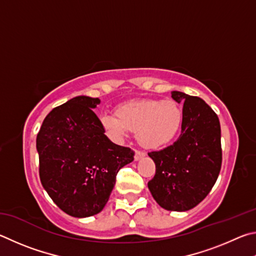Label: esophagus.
Listing matches in <instances>:
<instances>
[{"mask_svg":"<svg viewBox=\"0 0 256 256\" xmlns=\"http://www.w3.org/2000/svg\"><path fill=\"white\" fill-rule=\"evenodd\" d=\"M146 154L144 153V152H142V150H136L135 152V160H142V158H144Z\"/></svg>","mask_w":256,"mask_h":256,"instance_id":"34e87169","label":"esophagus"}]
</instances>
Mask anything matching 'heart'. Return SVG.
<instances>
[{
	"mask_svg": "<svg viewBox=\"0 0 256 256\" xmlns=\"http://www.w3.org/2000/svg\"><path fill=\"white\" fill-rule=\"evenodd\" d=\"M101 124L116 138H124L129 130L137 132V140L147 148H160L171 142L180 132L183 114L172 100L129 101L120 104L116 114H103Z\"/></svg>",
	"mask_w": 256,
	"mask_h": 256,
	"instance_id": "1",
	"label": "heart"
}]
</instances>
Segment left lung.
<instances>
[{
	"mask_svg": "<svg viewBox=\"0 0 256 256\" xmlns=\"http://www.w3.org/2000/svg\"><path fill=\"white\" fill-rule=\"evenodd\" d=\"M183 103L181 135L176 142L150 152L156 172L148 182L152 196L170 212H186L199 204L216 183L222 168L220 124L202 98L173 91Z\"/></svg>",
	"mask_w": 256,
	"mask_h": 256,
	"instance_id": "obj_1",
	"label": "left lung"
}]
</instances>
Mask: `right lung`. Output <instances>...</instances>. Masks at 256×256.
I'll return each mask as SVG.
<instances>
[{"label": "right lung", "mask_w": 256, "mask_h": 256, "mask_svg": "<svg viewBox=\"0 0 256 256\" xmlns=\"http://www.w3.org/2000/svg\"><path fill=\"white\" fill-rule=\"evenodd\" d=\"M98 98L75 96L52 109L37 135L39 176L62 212L85 218L106 204L121 168L135 153L112 142L93 112Z\"/></svg>", "instance_id": "1"}]
</instances>
